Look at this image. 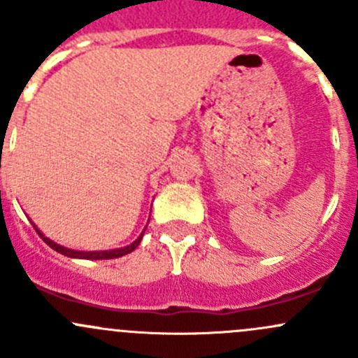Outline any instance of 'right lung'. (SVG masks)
Listing matches in <instances>:
<instances>
[{"label":"right lung","instance_id":"obj_1","mask_svg":"<svg viewBox=\"0 0 358 358\" xmlns=\"http://www.w3.org/2000/svg\"><path fill=\"white\" fill-rule=\"evenodd\" d=\"M32 227H34V229H36V232L39 234V237H41V239L45 241V243L48 244L50 248H52V249H55L57 252H60V255H64V256H69V258H81V259H112V258H119V256H124V255H128V252L135 251L136 246H138V244H140V241H142V237H143V232H145V230H143V232L140 234V237H138V239H136L135 243H131V244H129V246H126V248H119V249H109V251H76V249H69V248H64V246H60V244L53 243L52 239H48V237H45V236H43V234L39 232V230H38V227H36L34 223H32Z\"/></svg>","mask_w":358,"mask_h":358}]
</instances>
